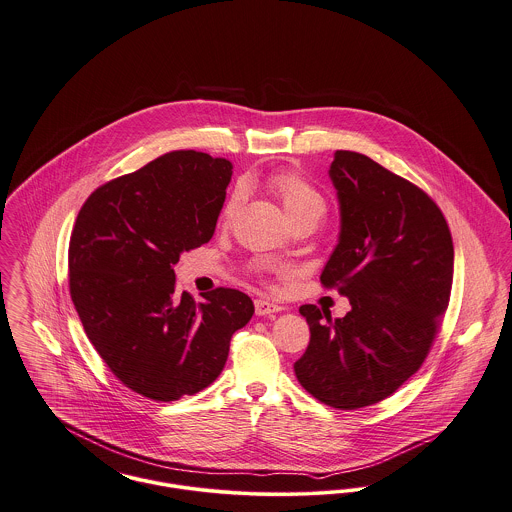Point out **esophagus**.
<instances>
[{"label":"esophagus","instance_id":"esophagus-1","mask_svg":"<svg viewBox=\"0 0 512 512\" xmlns=\"http://www.w3.org/2000/svg\"><path fill=\"white\" fill-rule=\"evenodd\" d=\"M254 307H256V314H258V316H270V314H275V312H281V310H283V307L275 305L272 301H266V299H258V301L254 303Z\"/></svg>","mask_w":512,"mask_h":512}]
</instances>
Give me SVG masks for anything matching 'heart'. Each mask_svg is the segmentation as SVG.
<instances>
[{
  "mask_svg": "<svg viewBox=\"0 0 512 512\" xmlns=\"http://www.w3.org/2000/svg\"><path fill=\"white\" fill-rule=\"evenodd\" d=\"M270 186L283 205L289 221L305 219V217H316V219L324 217L326 202L322 194L301 174L293 171L275 172L270 178ZM240 200H242V188H237L223 207L225 219H229L239 209Z\"/></svg>",
  "mask_w": 512,
  "mask_h": 512,
  "instance_id": "heart-1",
  "label": "heart"
}]
</instances>
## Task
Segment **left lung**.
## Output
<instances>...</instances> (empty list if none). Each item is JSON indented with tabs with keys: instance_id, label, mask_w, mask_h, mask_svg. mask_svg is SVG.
Masks as SVG:
<instances>
[{
	"instance_id": "obj_1",
	"label": "left lung",
	"mask_w": 512,
	"mask_h": 512,
	"mask_svg": "<svg viewBox=\"0 0 512 512\" xmlns=\"http://www.w3.org/2000/svg\"><path fill=\"white\" fill-rule=\"evenodd\" d=\"M328 174L340 235L320 281L351 310L332 320L324 308H299L310 343L295 375L326 406L365 408L425 361L448 307L454 248L437 204L367 155L336 151Z\"/></svg>"
}]
</instances>
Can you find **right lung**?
<instances>
[{
    "instance_id": "obj_1",
    "label": "right lung",
    "mask_w": 512,
    "mask_h": 512,
    "mask_svg": "<svg viewBox=\"0 0 512 512\" xmlns=\"http://www.w3.org/2000/svg\"><path fill=\"white\" fill-rule=\"evenodd\" d=\"M233 163L172 151L97 188L69 240V293L87 338L137 394L174 402L221 375L233 334L254 314L219 287L196 303L174 291V264L215 233Z\"/></svg>"
}]
</instances>
